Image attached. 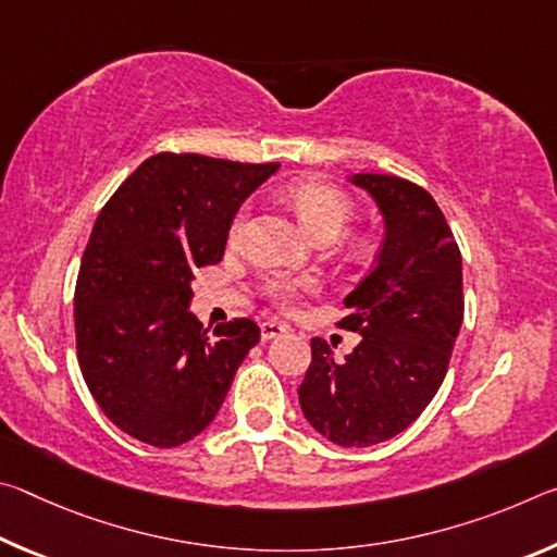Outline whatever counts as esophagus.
Instances as JSON below:
<instances>
[{"instance_id": "34e87169", "label": "esophagus", "mask_w": 557, "mask_h": 557, "mask_svg": "<svg viewBox=\"0 0 557 557\" xmlns=\"http://www.w3.org/2000/svg\"><path fill=\"white\" fill-rule=\"evenodd\" d=\"M289 329L285 324H277V322H262L260 324V336L265 338V342H270V338H277L282 334H287Z\"/></svg>"}]
</instances>
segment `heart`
Wrapping results in <instances>:
<instances>
[{
    "label": "heart",
    "instance_id": "1",
    "mask_svg": "<svg viewBox=\"0 0 557 557\" xmlns=\"http://www.w3.org/2000/svg\"><path fill=\"white\" fill-rule=\"evenodd\" d=\"M285 199L289 201L292 209L297 211L299 221L305 223V228L312 233L314 240L338 238L356 219V203L351 196L344 194L338 186L317 182V178H305V182L289 184L285 188ZM248 206H243L231 223V243L243 240L245 228H248ZM305 289H312V280L289 275H270L265 280V295L282 307L289 305V301L299 297Z\"/></svg>",
    "mask_w": 557,
    "mask_h": 557
}]
</instances>
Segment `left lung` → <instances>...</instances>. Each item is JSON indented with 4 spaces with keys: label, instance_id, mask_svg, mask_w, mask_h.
<instances>
[{
    "label": "left lung",
    "instance_id": "obj_1",
    "mask_svg": "<svg viewBox=\"0 0 557 557\" xmlns=\"http://www.w3.org/2000/svg\"><path fill=\"white\" fill-rule=\"evenodd\" d=\"M385 221L371 275L344 299L342 329L361 334L344 361L312 338L299 405L319 435L342 447H371L420 418L435 398L455 348L465 295L461 252L435 199L400 176L356 174Z\"/></svg>",
    "mask_w": 557,
    "mask_h": 557
}]
</instances>
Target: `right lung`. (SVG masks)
Segmentation results:
<instances>
[{"instance_id": "1", "label": "right lung", "mask_w": 557, "mask_h": 557, "mask_svg": "<svg viewBox=\"0 0 557 557\" xmlns=\"http://www.w3.org/2000/svg\"><path fill=\"white\" fill-rule=\"evenodd\" d=\"M277 169L162 152L102 206L75 282V348L92 398L129 437L194 440L260 342L245 317L209 334L188 301L194 272L223 260L240 203Z\"/></svg>"}]
</instances>
